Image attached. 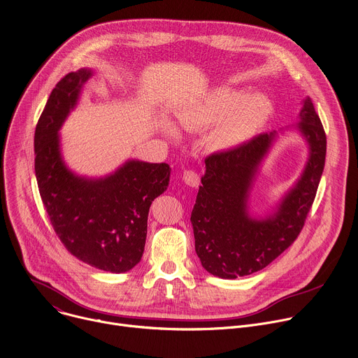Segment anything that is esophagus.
I'll list each match as a JSON object with an SVG mask.
<instances>
[{
    "instance_id": "1",
    "label": "esophagus",
    "mask_w": 358,
    "mask_h": 358,
    "mask_svg": "<svg viewBox=\"0 0 358 358\" xmlns=\"http://www.w3.org/2000/svg\"><path fill=\"white\" fill-rule=\"evenodd\" d=\"M182 180L189 187H198L199 185V176L192 170H185L182 174Z\"/></svg>"
}]
</instances>
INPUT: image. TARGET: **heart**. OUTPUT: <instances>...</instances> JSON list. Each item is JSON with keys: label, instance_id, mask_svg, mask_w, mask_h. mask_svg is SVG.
<instances>
[{"label": "heart", "instance_id": "b5f03b06", "mask_svg": "<svg viewBox=\"0 0 358 358\" xmlns=\"http://www.w3.org/2000/svg\"><path fill=\"white\" fill-rule=\"evenodd\" d=\"M271 112V101L262 94L242 99L238 92L220 89L181 110L177 122L187 130H201L215 123L207 134V145L211 150H229L257 133Z\"/></svg>", "mask_w": 358, "mask_h": 358}]
</instances>
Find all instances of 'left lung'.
Wrapping results in <instances>:
<instances>
[{
	"label": "left lung",
	"mask_w": 358,
	"mask_h": 358,
	"mask_svg": "<svg viewBox=\"0 0 358 358\" xmlns=\"http://www.w3.org/2000/svg\"><path fill=\"white\" fill-rule=\"evenodd\" d=\"M299 130L310 144V159L276 215L264 221L246 213L248 191L273 133L258 134L238 147L206 159L191 222L195 252L207 272L222 279L250 275L268 266L299 236L313 206L326 160V133L310 97L300 112Z\"/></svg>",
	"instance_id": "8db88e82"
}]
</instances>
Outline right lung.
Listing matches in <instances>:
<instances>
[{
    "label": "right lung",
    "instance_id": "obj_1",
    "mask_svg": "<svg viewBox=\"0 0 358 358\" xmlns=\"http://www.w3.org/2000/svg\"><path fill=\"white\" fill-rule=\"evenodd\" d=\"M89 71L65 75L36 123L35 176L50 225L82 262L112 273L134 268L144 252L151 202L167 189L170 167L129 162L113 176L85 180L64 166L58 130L75 106Z\"/></svg>",
    "mask_w": 358,
    "mask_h": 358
}]
</instances>
